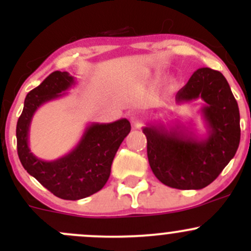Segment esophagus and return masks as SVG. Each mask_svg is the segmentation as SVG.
Segmentation results:
<instances>
[{
	"mask_svg": "<svg viewBox=\"0 0 251 251\" xmlns=\"http://www.w3.org/2000/svg\"><path fill=\"white\" fill-rule=\"evenodd\" d=\"M130 120L135 126H140L142 124V120H143V114L138 110L132 111L130 115Z\"/></svg>",
	"mask_w": 251,
	"mask_h": 251,
	"instance_id": "obj_1",
	"label": "esophagus"
}]
</instances>
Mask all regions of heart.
Masks as SVG:
<instances>
[{"mask_svg":"<svg viewBox=\"0 0 251 251\" xmlns=\"http://www.w3.org/2000/svg\"><path fill=\"white\" fill-rule=\"evenodd\" d=\"M156 77H158V76H156Z\"/></svg>","mask_w":251,"mask_h":251,"instance_id":"b5f03b06","label":"heart"}]
</instances>
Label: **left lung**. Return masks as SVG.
<instances>
[{"mask_svg": "<svg viewBox=\"0 0 251 251\" xmlns=\"http://www.w3.org/2000/svg\"><path fill=\"white\" fill-rule=\"evenodd\" d=\"M203 100L201 115L206 135L199 137L181 125L148 124L149 165L161 183L177 189L209 186L231 161L240 141L239 108L228 82L220 72L201 68L177 92L176 103Z\"/></svg>", "mask_w": 251, "mask_h": 251, "instance_id": "left-lung-1", "label": "left lung"}]
</instances>
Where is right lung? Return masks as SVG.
<instances>
[{
    "mask_svg": "<svg viewBox=\"0 0 251 251\" xmlns=\"http://www.w3.org/2000/svg\"><path fill=\"white\" fill-rule=\"evenodd\" d=\"M74 85L75 78L69 73L53 72L27 93L17 123V149L23 168L50 193L65 201L86 198L104 187L114 156L131 131L127 119L91 124L76 147L62 158L46 161L34 155L29 148V130L35 111L45 103L64 96Z\"/></svg>",
    "mask_w": 251,
    "mask_h": 251,
    "instance_id": "add662e5",
    "label": "right lung"
}]
</instances>
